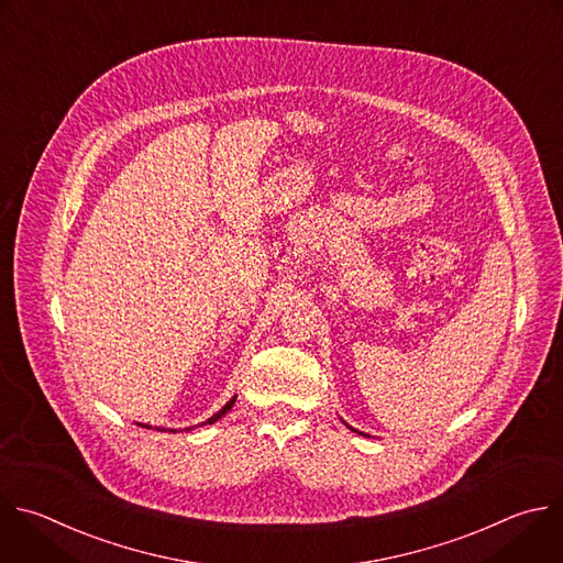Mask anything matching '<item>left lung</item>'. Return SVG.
I'll return each mask as SVG.
<instances>
[{
  "label": "left lung",
  "mask_w": 563,
  "mask_h": 563,
  "mask_svg": "<svg viewBox=\"0 0 563 563\" xmlns=\"http://www.w3.org/2000/svg\"><path fill=\"white\" fill-rule=\"evenodd\" d=\"M344 424H346V422H344ZM349 429H351V427H349Z\"/></svg>",
  "instance_id": "obj_1"
}]
</instances>
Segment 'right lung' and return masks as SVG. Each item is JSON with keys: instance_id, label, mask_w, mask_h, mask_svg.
<instances>
[{"instance_id": "1", "label": "right lung", "mask_w": 563, "mask_h": 563, "mask_svg": "<svg viewBox=\"0 0 563 563\" xmlns=\"http://www.w3.org/2000/svg\"><path fill=\"white\" fill-rule=\"evenodd\" d=\"M234 402H236V396H234V398H232V400H230V402H228V405H225V407H223L219 413H214L210 420H206L203 424H214L217 420H221V418H223V416H225V413H228V411L234 407ZM161 431H165V429H161ZM185 431H190V429H185Z\"/></svg>"}]
</instances>
